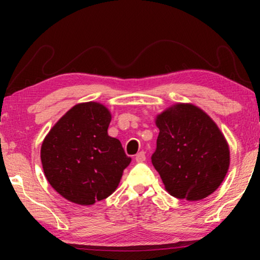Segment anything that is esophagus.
Listing matches in <instances>:
<instances>
[{
  "label": "esophagus",
  "mask_w": 260,
  "mask_h": 260,
  "mask_svg": "<svg viewBox=\"0 0 260 260\" xmlns=\"http://www.w3.org/2000/svg\"><path fill=\"white\" fill-rule=\"evenodd\" d=\"M140 153H141V152H140ZM138 156H139V155H138ZM140 159H141V158H140ZM141 161H142V160H141Z\"/></svg>",
  "instance_id": "obj_1"
}]
</instances>
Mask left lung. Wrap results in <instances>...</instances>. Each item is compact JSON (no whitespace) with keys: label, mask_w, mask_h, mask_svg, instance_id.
<instances>
[{"label":"left lung","mask_w":260,"mask_h":260,"mask_svg":"<svg viewBox=\"0 0 260 260\" xmlns=\"http://www.w3.org/2000/svg\"><path fill=\"white\" fill-rule=\"evenodd\" d=\"M111 112L99 102L74 105L51 127L41 146L50 186L72 203L93 205L116 190L131 162L108 128Z\"/></svg>","instance_id":"1"}]
</instances>
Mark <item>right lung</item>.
<instances>
[{"label": "right lung", "mask_w": 260, "mask_h": 260, "mask_svg": "<svg viewBox=\"0 0 260 260\" xmlns=\"http://www.w3.org/2000/svg\"><path fill=\"white\" fill-rule=\"evenodd\" d=\"M159 128L151 157L166 191L200 201L217 190L230 167V147L217 124L190 103H177L156 117Z\"/></svg>", "instance_id": "1"}]
</instances>
